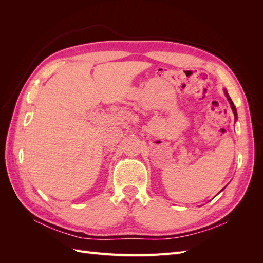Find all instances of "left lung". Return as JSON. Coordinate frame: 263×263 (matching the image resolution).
Segmentation results:
<instances>
[{
  "mask_svg": "<svg viewBox=\"0 0 263 263\" xmlns=\"http://www.w3.org/2000/svg\"><path fill=\"white\" fill-rule=\"evenodd\" d=\"M225 94H226V97H227V99H228V101H229V104H230V106H232L233 112H234V114H235V119H237V110H236V107H235V105H234V103H233L232 99L229 98V95H228L227 91H225Z\"/></svg>",
  "mask_w": 263,
  "mask_h": 263,
  "instance_id": "1",
  "label": "left lung"
}]
</instances>
